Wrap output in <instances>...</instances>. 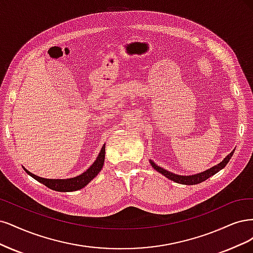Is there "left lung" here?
<instances>
[{
    "label": "left lung",
    "mask_w": 253,
    "mask_h": 253,
    "mask_svg": "<svg viewBox=\"0 0 253 253\" xmlns=\"http://www.w3.org/2000/svg\"><path fill=\"white\" fill-rule=\"evenodd\" d=\"M233 152H234V150H232L229 154H228V156L221 163H219V164H217V165H215L213 167H211L210 169H207L206 171H203V172H201V173L192 174V175H178V174L170 172V171L158 166L157 164H154V163L151 160L149 162H150L151 166L154 169H156L157 171H159L160 173H162L163 175L166 176L167 178H169V180L173 181L175 183H178V184H183V185H195V184H200V183H202L204 181H206L208 177L214 175L216 172H218L219 170H222L228 164V162L230 161L231 157L233 156Z\"/></svg>",
    "instance_id": "8db88e82"
}]
</instances>
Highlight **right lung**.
<instances>
[{
	"label": "right lung",
	"instance_id": "add662e5",
	"mask_svg": "<svg viewBox=\"0 0 253 253\" xmlns=\"http://www.w3.org/2000/svg\"><path fill=\"white\" fill-rule=\"evenodd\" d=\"M104 161H105V145H103L99 156H97L93 164L89 167L85 171V172H83L82 174H80L76 177L64 178V180H56V178H44V177H40L36 174H32L25 168H24V170H25L30 176L34 177L35 180H37L40 183H42L43 185L48 187V188H50L55 191H60V192H70V191H76L79 189H82L89 182H91L92 178H94L97 175V173H99L102 170L103 165H104Z\"/></svg>",
	"mask_w": 253,
	"mask_h": 253
}]
</instances>
